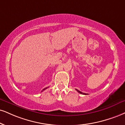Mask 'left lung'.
<instances>
[{
	"mask_svg": "<svg viewBox=\"0 0 125 125\" xmlns=\"http://www.w3.org/2000/svg\"><path fill=\"white\" fill-rule=\"evenodd\" d=\"M75 90H76L77 92H78V93H81V94H84V95H86V94H86V93H82V92H81V91H79V90H78V89H75Z\"/></svg>",
	"mask_w": 125,
	"mask_h": 125,
	"instance_id": "1",
	"label": "left lung"
}]
</instances>
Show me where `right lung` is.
<instances>
[{
	"label": "right lung",
	"instance_id": "right-lung-1",
	"mask_svg": "<svg viewBox=\"0 0 125 125\" xmlns=\"http://www.w3.org/2000/svg\"><path fill=\"white\" fill-rule=\"evenodd\" d=\"M47 88H48V87H46V88H44V89H43V90L42 91V92H43V90H45V89H47Z\"/></svg>",
	"mask_w": 125,
	"mask_h": 125
}]
</instances>
